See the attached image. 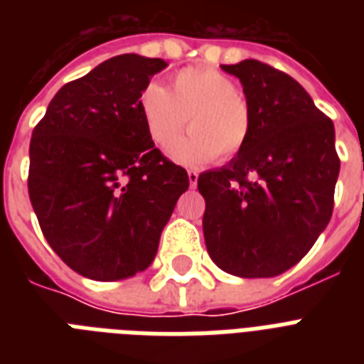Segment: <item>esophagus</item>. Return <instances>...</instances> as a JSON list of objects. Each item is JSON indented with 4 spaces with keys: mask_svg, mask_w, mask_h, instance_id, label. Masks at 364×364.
Segmentation results:
<instances>
[{
    "mask_svg": "<svg viewBox=\"0 0 364 364\" xmlns=\"http://www.w3.org/2000/svg\"><path fill=\"white\" fill-rule=\"evenodd\" d=\"M188 183H191V187H196V185H198V173H196V171L194 170H188Z\"/></svg>",
    "mask_w": 364,
    "mask_h": 364,
    "instance_id": "esophagus-1",
    "label": "esophagus"
}]
</instances>
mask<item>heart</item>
Here are the masks:
<instances>
[{
  "instance_id": "heart-1",
  "label": "heart",
  "mask_w": 364,
  "mask_h": 364,
  "mask_svg": "<svg viewBox=\"0 0 364 364\" xmlns=\"http://www.w3.org/2000/svg\"><path fill=\"white\" fill-rule=\"evenodd\" d=\"M139 113L151 141L166 147L187 122L191 132L170 145L183 166H204L240 153L251 134V111L238 85L213 68H187L173 75L170 90L149 82L139 94Z\"/></svg>"
}]
</instances>
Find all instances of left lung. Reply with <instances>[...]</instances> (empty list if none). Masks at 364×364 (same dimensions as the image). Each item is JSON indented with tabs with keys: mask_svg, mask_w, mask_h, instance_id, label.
I'll return each mask as SVG.
<instances>
[{
	"mask_svg": "<svg viewBox=\"0 0 364 364\" xmlns=\"http://www.w3.org/2000/svg\"><path fill=\"white\" fill-rule=\"evenodd\" d=\"M251 111L247 143L227 166L198 176L211 260L240 277L294 266L327 228L340 159L334 124L287 73L259 60L221 65Z\"/></svg>",
	"mask_w": 364,
	"mask_h": 364,
	"instance_id": "obj_1",
	"label": "left lung"
}]
</instances>
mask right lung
I'll use <instances>...</instances> for the list:
<instances>
[{
    "instance_id": "1",
    "label": "right lung",
    "mask_w": 364,
    "mask_h": 364,
    "mask_svg": "<svg viewBox=\"0 0 364 364\" xmlns=\"http://www.w3.org/2000/svg\"><path fill=\"white\" fill-rule=\"evenodd\" d=\"M121 54L60 88L30 141L28 193L54 253L96 282L143 272L188 188L181 166L154 147L139 94L166 68Z\"/></svg>"
}]
</instances>
